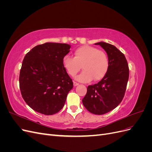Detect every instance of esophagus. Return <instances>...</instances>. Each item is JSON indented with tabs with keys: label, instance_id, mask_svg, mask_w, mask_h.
Returning <instances> with one entry per match:
<instances>
[{
	"label": "esophagus",
	"instance_id": "34e87169",
	"mask_svg": "<svg viewBox=\"0 0 152 152\" xmlns=\"http://www.w3.org/2000/svg\"><path fill=\"white\" fill-rule=\"evenodd\" d=\"M78 85H79V83H77V82H73V86H74L75 87Z\"/></svg>",
	"mask_w": 152,
	"mask_h": 152
}]
</instances>
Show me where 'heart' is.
<instances>
[{"mask_svg":"<svg viewBox=\"0 0 152 152\" xmlns=\"http://www.w3.org/2000/svg\"><path fill=\"white\" fill-rule=\"evenodd\" d=\"M63 65L72 77L80 70L82 66L84 71L75 79L86 83L93 79L95 81L102 79L108 70L109 61L104 52L95 47L84 45L75 50L74 58L68 55L64 56Z\"/></svg>","mask_w":152,"mask_h":152,"instance_id":"1","label":"heart"}]
</instances>
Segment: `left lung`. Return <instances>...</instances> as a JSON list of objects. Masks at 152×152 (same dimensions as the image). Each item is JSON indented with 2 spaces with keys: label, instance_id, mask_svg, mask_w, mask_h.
<instances>
[{
  "label": "left lung",
  "instance_id": "left-lung-1",
  "mask_svg": "<svg viewBox=\"0 0 152 152\" xmlns=\"http://www.w3.org/2000/svg\"><path fill=\"white\" fill-rule=\"evenodd\" d=\"M99 45L107 54V73L98 84L89 86L82 99L85 108L95 115H103L115 108L125 94L129 79V66L125 56L115 46L104 42Z\"/></svg>",
  "mask_w": 152,
  "mask_h": 152
}]
</instances>
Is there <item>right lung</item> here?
Returning <instances> with one entry per match:
<instances>
[{
    "instance_id": "obj_1",
    "label": "right lung",
    "mask_w": 152,
    "mask_h": 152,
    "mask_svg": "<svg viewBox=\"0 0 152 152\" xmlns=\"http://www.w3.org/2000/svg\"><path fill=\"white\" fill-rule=\"evenodd\" d=\"M70 48V44L46 42L25 55L20 87L25 102L35 111L50 115L63 108L73 85L63 65Z\"/></svg>"
}]
</instances>
